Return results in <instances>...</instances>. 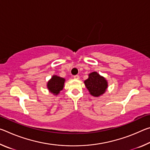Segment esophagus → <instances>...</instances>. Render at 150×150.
<instances>
[{
    "label": "esophagus",
    "instance_id": "esophagus-1",
    "mask_svg": "<svg viewBox=\"0 0 150 150\" xmlns=\"http://www.w3.org/2000/svg\"><path fill=\"white\" fill-rule=\"evenodd\" d=\"M73 78L75 79H79V75H74L73 76Z\"/></svg>",
    "mask_w": 150,
    "mask_h": 150
}]
</instances>
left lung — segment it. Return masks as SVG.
I'll return each instance as SVG.
<instances>
[{
    "label": "left lung",
    "mask_w": 150,
    "mask_h": 150,
    "mask_svg": "<svg viewBox=\"0 0 150 150\" xmlns=\"http://www.w3.org/2000/svg\"><path fill=\"white\" fill-rule=\"evenodd\" d=\"M84 83L90 95L95 97H99L105 94L108 86L105 77L96 71L89 73L88 79L84 81Z\"/></svg>",
    "instance_id": "8db88e82"
}]
</instances>
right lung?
<instances>
[{
	"label": "right lung",
	"mask_w": 150,
	"mask_h": 150,
	"mask_svg": "<svg viewBox=\"0 0 150 150\" xmlns=\"http://www.w3.org/2000/svg\"><path fill=\"white\" fill-rule=\"evenodd\" d=\"M65 82V79L54 75L47 81V88L51 93L57 96L59 95L60 91L63 90Z\"/></svg>",
	"instance_id": "right-lung-1"
}]
</instances>
